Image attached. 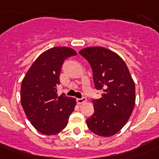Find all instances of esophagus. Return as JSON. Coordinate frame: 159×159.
Instances as JSON below:
<instances>
[{
    "instance_id": "34e87169",
    "label": "esophagus",
    "mask_w": 159,
    "mask_h": 159,
    "mask_svg": "<svg viewBox=\"0 0 159 159\" xmlns=\"http://www.w3.org/2000/svg\"><path fill=\"white\" fill-rule=\"evenodd\" d=\"M76 102H77L78 104H82L83 102H86V99L85 97L81 98V99H76Z\"/></svg>"
}]
</instances>
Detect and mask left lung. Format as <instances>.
Here are the masks:
<instances>
[{"mask_svg":"<svg viewBox=\"0 0 159 159\" xmlns=\"http://www.w3.org/2000/svg\"><path fill=\"white\" fill-rule=\"evenodd\" d=\"M93 70L95 88L102 97L93 99L94 113L86 124L93 133L115 135L128 122L135 103V86L124 60L102 47H86L79 52Z\"/></svg>","mask_w":159,"mask_h":159,"instance_id":"left-lung-1","label":"left lung"}]
</instances>
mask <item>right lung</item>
Instances as JSON below:
<instances>
[{
	"label": "right lung",
	"mask_w": 159,
	"mask_h": 159,
	"mask_svg": "<svg viewBox=\"0 0 159 159\" xmlns=\"http://www.w3.org/2000/svg\"><path fill=\"white\" fill-rule=\"evenodd\" d=\"M77 53L73 49L56 47L46 50L31 65L22 80L20 102L27 119L47 135L65 129L76 105L75 98L57 96L60 74L66 59Z\"/></svg>",
	"instance_id": "right-lung-1"
}]
</instances>
